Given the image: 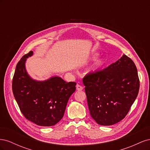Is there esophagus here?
<instances>
[{"label": "esophagus", "instance_id": "esophagus-1", "mask_svg": "<svg viewBox=\"0 0 150 150\" xmlns=\"http://www.w3.org/2000/svg\"><path fill=\"white\" fill-rule=\"evenodd\" d=\"M83 86H81L79 84H77L76 85V89L78 90V91H81V90H83Z\"/></svg>", "mask_w": 150, "mask_h": 150}]
</instances>
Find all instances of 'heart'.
I'll list each match as a JSON object with an SVG mask.
<instances>
[{
	"label": "heart",
	"mask_w": 150,
	"mask_h": 150,
	"mask_svg": "<svg viewBox=\"0 0 150 150\" xmlns=\"http://www.w3.org/2000/svg\"><path fill=\"white\" fill-rule=\"evenodd\" d=\"M98 56V54H94V55H93V56L91 57L90 59H96V57ZM104 64V59L101 58V59H99V60H98L96 63H95V65L94 66V67L93 68V70H96L98 68L100 67L103 64Z\"/></svg>",
	"instance_id": "1"
}]
</instances>
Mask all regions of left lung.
Segmentation results:
<instances>
[{"mask_svg":"<svg viewBox=\"0 0 150 150\" xmlns=\"http://www.w3.org/2000/svg\"><path fill=\"white\" fill-rule=\"evenodd\" d=\"M83 82L90 115L103 126L115 125L124 118L139 88L137 67L125 54L105 69L86 75Z\"/></svg>","mask_w":150,"mask_h":150,"instance_id":"left-lung-1","label":"left lung"}]
</instances>
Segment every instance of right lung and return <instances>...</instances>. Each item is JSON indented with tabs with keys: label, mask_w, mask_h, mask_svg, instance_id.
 I'll use <instances>...</instances> for the list:
<instances>
[{
	"label": "right lung",
	"mask_w": 150,
	"mask_h": 150,
	"mask_svg": "<svg viewBox=\"0 0 150 150\" xmlns=\"http://www.w3.org/2000/svg\"><path fill=\"white\" fill-rule=\"evenodd\" d=\"M33 55L30 51L17 63L12 80L13 96L26 119L38 126H54L64 116L76 83H67L57 76L44 81L32 78L25 62Z\"/></svg>",
	"instance_id": "obj_1"
}]
</instances>
